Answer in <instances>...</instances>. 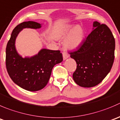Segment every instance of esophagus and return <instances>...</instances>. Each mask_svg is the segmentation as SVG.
I'll return each mask as SVG.
<instances>
[{
	"label": "esophagus",
	"mask_w": 120,
	"mask_h": 120,
	"mask_svg": "<svg viewBox=\"0 0 120 120\" xmlns=\"http://www.w3.org/2000/svg\"><path fill=\"white\" fill-rule=\"evenodd\" d=\"M68 55L67 54V53H66V52H63V60H66V59H67V58H68Z\"/></svg>",
	"instance_id": "obj_1"
}]
</instances>
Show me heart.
<instances>
[{"instance_id": "b5f03b06", "label": "heart", "mask_w": 120, "mask_h": 120, "mask_svg": "<svg viewBox=\"0 0 120 120\" xmlns=\"http://www.w3.org/2000/svg\"><path fill=\"white\" fill-rule=\"evenodd\" d=\"M58 39H65L64 46L67 50H75L80 47L84 40V31L80 25L67 24L57 33Z\"/></svg>"}]
</instances>
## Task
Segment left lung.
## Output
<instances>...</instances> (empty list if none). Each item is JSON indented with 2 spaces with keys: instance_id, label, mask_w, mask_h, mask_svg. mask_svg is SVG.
<instances>
[{
  "instance_id": "obj_1",
  "label": "left lung",
  "mask_w": 120,
  "mask_h": 120,
  "mask_svg": "<svg viewBox=\"0 0 120 120\" xmlns=\"http://www.w3.org/2000/svg\"><path fill=\"white\" fill-rule=\"evenodd\" d=\"M93 26L92 32L79 49L70 53L77 64L73 80L83 87H92L101 82L114 60L115 39L110 29L98 22H94Z\"/></svg>"
}]
</instances>
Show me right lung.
<instances>
[{"instance_id": "right-lung-1", "label": "right lung", "mask_w": 120, "mask_h": 120, "mask_svg": "<svg viewBox=\"0 0 120 120\" xmlns=\"http://www.w3.org/2000/svg\"><path fill=\"white\" fill-rule=\"evenodd\" d=\"M41 27V24L33 21L18 24L13 29L6 49V66L9 76L15 84L27 91L43 89L49 80L53 67L63 61L59 50L42 49L36 55L25 57L16 50V39L23 29Z\"/></svg>"}]
</instances>
